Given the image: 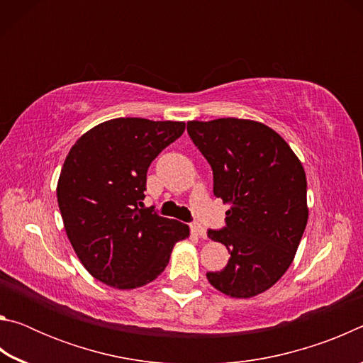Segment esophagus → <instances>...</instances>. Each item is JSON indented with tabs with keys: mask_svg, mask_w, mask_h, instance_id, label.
I'll return each mask as SVG.
<instances>
[{
	"mask_svg": "<svg viewBox=\"0 0 363 363\" xmlns=\"http://www.w3.org/2000/svg\"><path fill=\"white\" fill-rule=\"evenodd\" d=\"M190 229H192V233L194 235H196V237H200V238H206V230H205V227L201 225V224H192L190 225Z\"/></svg>",
	"mask_w": 363,
	"mask_h": 363,
	"instance_id": "obj_1",
	"label": "esophagus"
}]
</instances>
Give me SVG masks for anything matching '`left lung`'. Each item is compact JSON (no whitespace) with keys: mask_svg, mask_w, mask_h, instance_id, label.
<instances>
[{"mask_svg":"<svg viewBox=\"0 0 363 363\" xmlns=\"http://www.w3.org/2000/svg\"><path fill=\"white\" fill-rule=\"evenodd\" d=\"M194 144L213 169L214 195L229 205L227 227L208 230L230 257L206 279L230 298L267 291L291 266L309 208L303 163L286 140L261 121H187Z\"/></svg>","mask_w":363,"mask_h":363,"instance_id":"left-lung-1","label":"left lung"}]
</instances>
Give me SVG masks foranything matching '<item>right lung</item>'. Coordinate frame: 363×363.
I'll return each instance as SVG.
<instances>
[{"label":"right lung","instance_id":"right-lung-1","mask_svg":"<svg viewBox=\"0 0 363 363\" xmlns=\"http://www.w3.org/2000/svg\"><path fill=\"white\" fill-rule=\"evenodd\" d=\"M186 130L184 121L113 118L91 128L67 155L57 203L84 269L102 284L134 290L168 266L189 225L140 210L147 169Z\"/></svg>","mask_w":363,"mask_h":363}]
</instances>
